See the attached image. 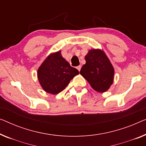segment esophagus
<instances>
[{"label": "esophagus", "instance_id": "esophagus-1", "mask_svg": "<svg viewBox=\"0 0 146 146\" xmlns=\"http://www.w3.org/2000/svg\"><path fill=\"white\" fill-rule=\"evenodd\" d=\"M81 68H82L81 65H79V66H78L76 67V68L78 70V71H80V70H81Z\"/></svg>", "mask_w": 146, "mask_h": 146}]
</instances>
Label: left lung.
Here are the masks:
<instances>
[{
	"label": "left lung",
	"mask_w": 146,
	"mask_h": 146,
	"mask_svg": "<svg viewBox=\"0 0 146 146\" xmlns=\"http://www.w3.org/2000/svg\"><path fill=\"white\" fill-rule=\"evenodd\" d=\"M86 64L82 66L80 74L92 88L99 93L107 92L113 83L115 69L108 56L99 48H93L85 56Z\"/></svg>",
	"instance_id": "obj_1"
}]
</instances>
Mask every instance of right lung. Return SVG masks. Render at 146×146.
<instances>
[{"instance_id": "add662e5", "label": "right lung", "mask_w": 146, "mask_h": 146, "mask_svg": "<svg viewBox=\"0 0 146 146\" xmlns=\"http://www.w3.org/2000/svg\"><path fill=\"white\" fill-rule=\"evenodd\" d=\"M79 74L62 57L61 51L50 53L37 70V78L43 90L56 95L64 90L70 80Z\"/></svg>"}]
</instances>
